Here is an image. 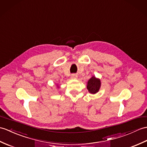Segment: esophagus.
Here are the masks:
<instances>
[{
  "instance_id": "obj_1",
  "label": "esophagus",
  "mask_w": 147,
  "mask_h": 147,
  "mask_svg": "<svg viewBox=\"0 0 147 147\" xmlns=\"http://www.w3.org/2000/svg\"><path fill=\"white\" fill-rule=\"evenodd\" d=\"M71 79H77L78 76H77L76 74H73L71 75Z\"/></svg>"
}]
</instances>
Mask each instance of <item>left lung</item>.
I'll return each mask as SVG.
<instances>
[{"mask_svg": "<svg viewBox=\"0 0 147 147\" xmlns=\"http://www.w3.org/2000/svg\"><path fill=\"white\" fill-rule=\"evenodd\" d=\"M101 86V81L100 79L93 76L88 80L87 84V89L91 94H96L100 90Z\"/></svg>", "mask_w": 147, "mask_h": 147, "instance_id": "8db88e82", "label": "left lung"}]
</instances>
